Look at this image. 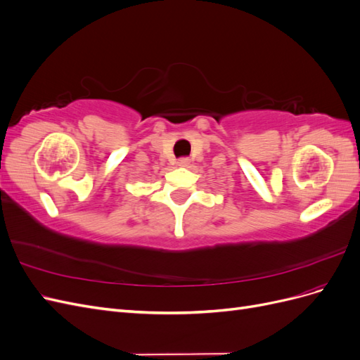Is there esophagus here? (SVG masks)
I'll return each instance as SVG.
<instances>
[{
  "label": "esophagus",
  "instance_id": "esophagus-1",
  "mask_svg": "<svg viewBox=\"0 0 360 360\" xmlns=\"http://www.w3.org/2000/svg\"><path fill=\"white\" fill-rule=\"evenodd\" d=\"M177 165H179V167H188V165H189V159L183 158V159L177 160Z\"/></svg>",
  "mask_w": 360,
  "mask_h": 360
}]
</instances>
